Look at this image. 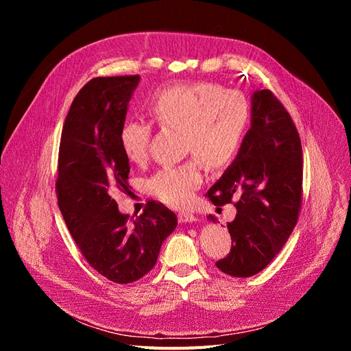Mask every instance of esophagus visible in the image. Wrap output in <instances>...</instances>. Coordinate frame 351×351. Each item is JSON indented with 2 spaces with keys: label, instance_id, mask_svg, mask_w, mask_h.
<instances>
[{
  "label": "esophagus",
  "instance_id": "obj_1",
  "mask_svg": "<svg viewBox=\"0 0 351 351\" xmlns=\"http://www.w3.org/2000/svg\"><path fill=\"white\" fill-rule=\"evenodd\" d=\"M178 221L180 222H195L196 217L193 214H190V212H182V214H178Z\"/></svg>",
  "mask_w": 351,
  "mask_h": 351
}]
</instances>
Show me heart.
<instances>
[{
    "instance_id": "heart-1",
    "label": "heart",
    "mask_w": 351,
    "mask_h": 351,
    "mask_svg": "<svg viewBox=\"0 0 351 351\" xmlns=\"http://www.w3.org/2000/svg\"><path fill=\"white\" fill-rule=\"evenodd\" d=\"M147 112L162 129H180L184 162L164 167L146 182L154 197L168 206L186 208L204 183V160L210 168L228 165L239 154L250 125V104L239 90H222L217 83L176 84L156 92L147 101ZM152 125L125 121L119 133L120 147L132 164H143L149 155Z\"/></svg>"
}]
</instances>
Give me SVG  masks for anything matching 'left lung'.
Wrapping results in <instances>:
<instances>
[{"mask_svg": "<svg viewBox=\"0 0 351 351\" xmlns=\"http://www.w3.org/2000/svg\"><path fill=\"white\" fill-rule=\"evenodd\" d=\"M206 196L217 206L237 208L236 218L227 224L230 253L217 268L237 278L267 268L293 232L303 196L300 136L271 90L253 93L252 127L237 158ZM208 219L217 221L212 215Z\"/></svg>", "mask_w": 351, "mask_h": 351, "instance_id": "obj_1", "label": "left lung"}]
</instances>
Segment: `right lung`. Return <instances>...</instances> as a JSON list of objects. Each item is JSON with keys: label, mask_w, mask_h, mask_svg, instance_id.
Masks as SVG:
<instances>
[{"label": "right lung", "mask_w": 351, "mask_h": 351, "mask_svg": "<svg viewBox=\"0 0 351 351\" xmlns=\"http://www.w3.org/2000/svg\"><path fill=\"white\" fill-rule=\"evenodd\" d=\"M141 77H95L79 90L62 125L56 192L84 259L117 284L141 280L156 263L177 217L156 200L143 214H120L112 195H130V165L119 142L127 104Z\"/></svg>", "instance_id": "right-lung-1"}]
</instances>
